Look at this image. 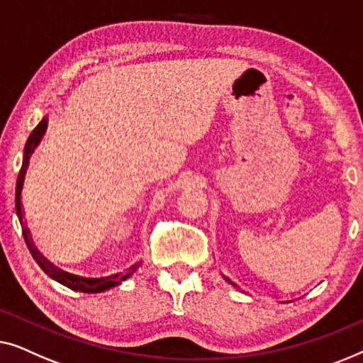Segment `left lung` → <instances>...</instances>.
<instances>
[{"instance_id": "1", "label": "left lung", "mask_w": 363, "mask_h": 363, "mask_svg": "<svg viewBox=\"0 0 363 363\" xmlns=\"http://www.w3.org/2000/svg\"><path fill=\"white\" fill-rule=\"evenodd\" d=\"M227 281H230V279H228V278H227ZM230 283H232V281H230Z\"/></svg>"}]
</instances>
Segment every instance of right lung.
<instances>
[{
    "mask_svg": "<svg viewBox=\"0 0 363 363\" xmlns=\"http://www.w3.org/2000/svg\"><path fill=\"white\" fill-rule=\"evenodd\" d=\"M45 128H48V118H43V121H40V123L33 130V133H30L28 141H26V146H24L23 166H21V171H19L18 181H16V213H18L19 222L21 223H23L21 191H23L24 176H26V169L29 166L30 156H33L35 146H38L40 140H43ZM23 235H24V240H26V245L29 247V252L33 253L34 259L38 262L39 267L43 268V272L48 273L50 278L55 279V281H59L60 284L67 286V288L74 289V291H80V293H101V291L113 288V286H118L121 281H125L126 278H130L131 274L136 272V268L140 267V263H135L133 267L126 269V273H115V274H110V277H105V278H82V277H77V274H70L67 272H62V269H59L57 267H54L52 263L48 262V259H45L43 255L38 252V248L34 247L33 242H30L29 230L26 227H24Z\"/></svg>",
    "mask_w": 363,
    "mask_h": 363,
    "instance_id": "right-lung-1",
    "label": "right lung"
}]
</instances>
